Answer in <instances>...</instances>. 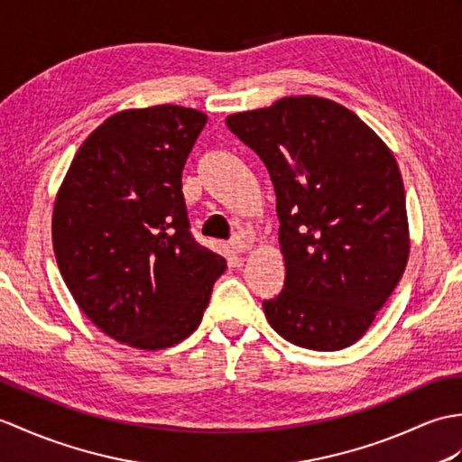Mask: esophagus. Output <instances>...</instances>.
Instances as JSON below:
<instances>
[{
  "mask_svg": "<svg viewBox=\"0 0 462 462\" xmlns=\"http://www.w3.org/2000/svg\"><path fill=\"white\" fill-rule=\"evenodd\" d=\"M230 245H232V252L234 254H244L245 250H250V242L245 240L244 236H236V238H232Z\"/></svg>",
  "mask_w": 462,
  "mask_h": 462,
  "instance_id": "34e87169",
  "label": "esophagus"
}]
</instances>
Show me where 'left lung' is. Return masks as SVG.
Instances as JSON below:
<instances>
[{"instance_id":"1","label":"left lung","mask_w":462,"mask_h":462,"mask_svg":"<svg viewBox=\"0 0 462 462\" xmlns=\"http://www.w3.org/2000/svg\"><path fill=\"white\" fill-rule=\"evenodd\" d=\"M263 161L285 260L265 319L291 345H354L402 280L410 255L398 163L360 117L327 98L291 96L226 117Z\"/></svg>"}]
</instances>
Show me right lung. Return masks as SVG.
Instances as JSON below:
<instances>
[{
  "mask_svg": "<svg viewBox=\"0 0 462 462\" xmlns=\"http://www.w3.org/2000/svg\"><path fill=\"white\" fill-rule=\"evenodd\" d=\"M207 114H114L74 155L52 212V248L82 313L122 345L159 350L197 330L226 260L190 234L182 169Z\"/></svg>",
  "mask_w": 462,
  "mask_h": 462,
  "instance_id": "1",
  "label": "right lung"
}]
</instances>
